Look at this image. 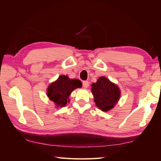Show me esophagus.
<instances>
[{
	"label": "esophagus",
	"mask_w": 161,
	"mask_h": 161,
	"mask_svg": "<svg viewBox=\"0 0 161 161\" xmlns=\"http://www.w3.org/2000/svg\"><path fill=\"white\" fill-rule=\"evenodd\" d=\"M89 85V82L88 80H84L82 82V86H83L85 88H87Z\"/></svg>",
	"instance_id": "34e87169"
}]
</instances>
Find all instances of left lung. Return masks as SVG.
Segmentation results:
<instances>
[{"label":"left lung","instance_id":"obj_1","mask_svg":"<svg viewBox=\"0 0 161 161\" xmlns=\"http://www.w3.org/2000/svg\"><path fill=\"white\" fill-rule=\"evenodd\" d=\"M91 90L96 105L103 111L113 108L119 99L118 87L104 76L99 78L96 83H92Z\"/></svg>","mask_w":161,"mask_h":161}]
</instances>
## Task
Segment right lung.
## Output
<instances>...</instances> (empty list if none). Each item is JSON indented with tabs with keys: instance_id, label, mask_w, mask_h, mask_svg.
<instances>
[{
	"instance_id": "obj_1",
	"label": "right lung",
	"mask_w": 161,
	"mask_h": 161,
	"mask_svg": "<svg viewBox=\"0 0 161 161\" xmlns=\"http://www.w3.org/2000/svg\"><path fill=\"white\" fill-rule=\"evenodd\" d=\"M81 86L82 82L79 79H70L67 76L62 75L48 86L47 94L58 107H63L69 101V97L71 92Z\"/></svg>"
}]
</instances>
